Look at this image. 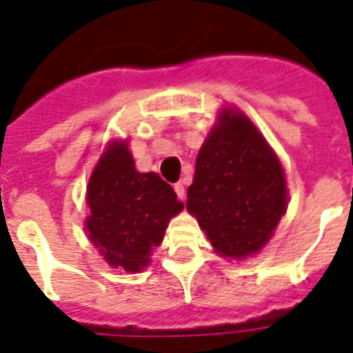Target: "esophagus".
Wrapping results in <instances>:
<instances>
[{"instance_id":"obj_1","label":"esophagus","mask_w":353,"mask_h":353,"mask_svg":"<svg viewBox=\"0 0 353 353\" xmlns=\"http://www.w3.org/2000/svg\"><path fill=\"white\" fill-rule=\"evenodd\" d=\"M174 190H176L177 197L181 201H185V195H186V190H185V183H176V186H174Z\"/></svg>"}]
</instances>
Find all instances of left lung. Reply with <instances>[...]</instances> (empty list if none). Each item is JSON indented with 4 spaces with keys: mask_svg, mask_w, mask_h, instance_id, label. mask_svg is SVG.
<instances>
[{
    "mask_svg": "<svg viewBox=\"0 0 353 353\" xmlns=\"http://www.w3.org/2000/svg\"><path fill=\"white\" fill-rule=\"evenodd\" d=\"M186 210L224 259L256 254L287 210L282 163L244 112L224 108L195 161Z\"/></svg>",
    "mask_w": 353,
    "mask_h": 353,
    "instance_id": "1",
    "label": "left lung"
}]
</instances>
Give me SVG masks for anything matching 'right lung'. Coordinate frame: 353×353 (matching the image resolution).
<instances>
[{"instance_id":"obj_1","label":"right lung","mask_w":353,"mask_h":353,"mask_svg":"<svg viewBox=\"0 0 353 353\" xmlns=\"http://www.w3.org/2000/svg\"><path fill=\"white\" fill-rule=\"evenodd\" d=\"M91 244L111 268L140 272L183 210L172 186L156 172H138L127 141L112 140L99 159L85 195Z\"/></svg>"}]
</instances>
